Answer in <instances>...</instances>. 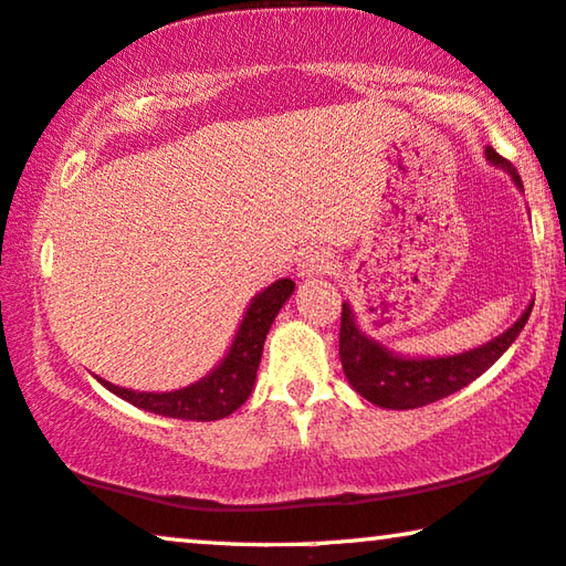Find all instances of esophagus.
<instances>
[{
    "instance_id": "obj_1",
    "label": "esophagus",
    "mask_w": 566,
    "mask_h": 566,
    "mask_svg": "<svg viewBox=\"0 0 566 566\" xmlns=\"http://www.w3.org/2000/svg\"><path fill=\"white\" fill-rule=\"evenodd\" d=\"M333 269V259L328 251L323 249H307L300 253V261H297V274L302 280H310V276H321V274H328Z\"/></svg>"
}]
</instances>
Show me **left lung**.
I'll use <instances>...</instances> for the list:
<instances>
[{
	"label": "left lung",
	"instance_id": "8db88e82",
	"mask_svg": "<svg viewBox=\"0 0 566 566\" xmlns=\"http://www.w3.org/2000/svg\"><path fill=\"white\" fill-rule=\"evenodd\" d=\"M490 164L500 166L513 177L515 185L523 189V181L515 171L511 161H505L495 148L484 150ZM533 310V302L525 307V313L515 321L505 333L497 338L488 340L480 348L472 352L453 354V356H439V359H408V356H397L385 348L377 340L366 336L356 323L354 310L344 302L340 310V338H338V354L340 364H344L346 379L364 400H369L379 408L387 410H412L431 405L436 400H443L469 381H474L480 374H484L503 356L518 333L523 331L525 321H528Z\"/></svg>",
	"mask_w": 566,
	"mask_h": 566
}]
</instances>
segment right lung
Instances as JSON below:
<instances>
[{"instance_id": "1", "label": "right lung", "mask_w": 566, "mask_h": 566, "mask_svg": "<svg viewBox=\"0 0 566 566\" xmlns=\"http://www.w3.org/2000/svg\"><path fill=\"white\" fill-rule=\"evenodd\" d=\"M294 292L292 280H280L264 292H259L245 310L241 328H238L233 346L214 369L205 379L195 381L185 389H174V392H135V389L117 387L113 381L99 379L109 392L123 397L135 408L156 412L164 418L179 420H218L235 412L241 405L249 400L256 371L261 364V352H264L266 333L272 328L274 317L290 294Z\"/></svg>"}]
</instances>
